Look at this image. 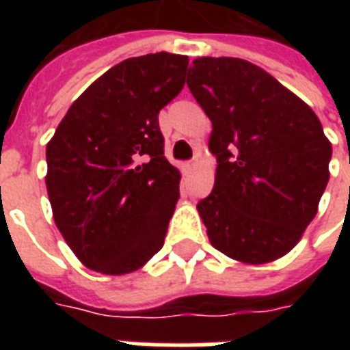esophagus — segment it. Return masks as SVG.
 Returning a JSON list of instances; mask_svg holds the SVG:
<instances>
[{
    "label": "esophagus",
    "instance_id": "34e87169",
    "mask_svg": "<svg viewBox=\"0 0 350 350\" xmlns=\"http://www.w3.org/2000/svg\"><path fill=\"white\" fill-rule=\"evenodd\" d=\"M196 165H198V161H196V159H192V161H187V163L183 165V169H185L187 172H191V170H194V169H196Z\"/></svg>",
    "mask_w": 350,
    "mask_h": 350
}]
</instances>
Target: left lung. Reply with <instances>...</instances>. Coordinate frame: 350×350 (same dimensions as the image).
<instances>
[{
  "instance_id": "1",
  "label": "left lung",
  "mask_w": 350,
  "mask_h": 350,
  "mask_svg": "<svg viewBox=\"0 0 350 350\" xmlns=\"http://www.w3.org/2000/svg\"><path fill=\"white\" fill-rule=\"evenodd\" d=\"M187 85L213 123V192L198 203L214 249L260 265L285 256L318 213L332 145L305 101L239 57H198Z\"/></svg>"
}]
</instances>
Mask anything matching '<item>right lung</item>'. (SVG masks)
<instances>
[{
	"mask_svg": "<svg viewBox=\"0 0 350 350\" xmlns=\"http://www.w3.org/2000/svg\"><path fill=\"white\" fill-rule=\"evenodd\" d=\"M189 57H129L96 79L46 143V192L85 267L126 274L161 247L180 198L158 114L185 85Z\"/></svg>",
	"mask_w": 350,
	"mask_h": 350,
	"instance_id": "add662e5",
	"label": "right lung"
}]
</instances>
